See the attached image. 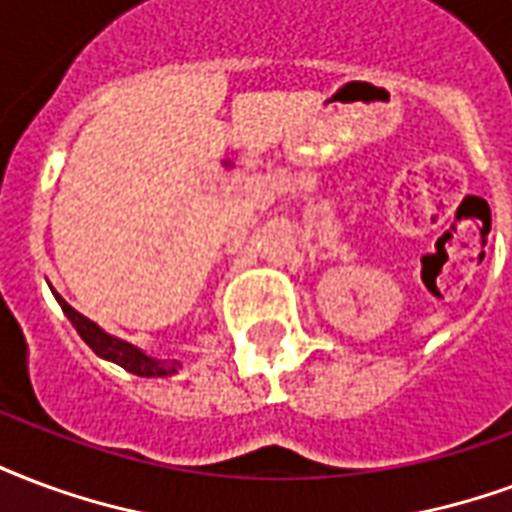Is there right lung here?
I'll use <instances>...</instances> for the list:
<instances>
[{
	"label": "right lung",
	"mask_w": 512,
	"mask_h": 512,
	"mask_svg": "<svg viewBox=\"0 0 512 512\" xmlns=\"http://www.w3.org/2000/svg\"><path fill=\"white\" fill-rule=\"evenodd\" d=\"M56 295V293H54ZM56 301L62 306V312L70 317V323L75 325V331L81 333V339L92 347L100 358L105 361L119 363L121 369L138 374V377H168L179 369V361H160V358H151L143 350H138L135 344L116 339L111 333H105L97 323H92L89 317H83L81 312H75L73 306L64 301L62 295H56Z\"/></svg>",
	"instance_id": "1"
}]
</instances>
